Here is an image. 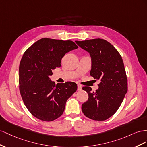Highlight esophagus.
<instances>
[{"mask_svg": "<svg viewBox=\"0 0 147 147\" xmlns=\"http://www.w3.org/2000/svg\"><path fill=\"white\" fill-rule=\"evenodd\" d=\"M78 90H82V86L80 84H78Z\"/></svg>", "mask_w": 147, "mask_h": 147, "instance_id": "34e87169", "label": "esophagus"}]
</instances>
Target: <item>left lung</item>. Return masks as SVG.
Masks as SVG:
<instances>
[{
  "instance_id": "left-lung-1",
  "label": "left lung",
  "mask_w": 147,
  "mask_h": 147,
  "mask_svg": "<svg viewBox=\"0 0 147 147\" xmlns=\"http://www.w3.org/2000/svg\"><path fill=\"white\" fill-rule=\"evenodd\" d=\"M75 42L90 54V76L100 80L95 92H91L90 87H82L89 98L82 105V111L91 119L105 121L118 110L127 92V79L122 57L114 46L104 39Z\"/></svg>"
}]
</instances>
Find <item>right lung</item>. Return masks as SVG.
Returning a JSON list of instances; mask_svg holds the SVG:
<instances>
[{"instance_id": "1", "label": "right lung", "mask_w": 147, "mask_h": 147, "mask_svg": "<svg viewBox=\"0 0 147 147\" xmlns=\"http://www.w3.org/2000/svg\"><path fill=\"white\" fill-rule=\"evenodd\" d=\"M71 40L42 38L23 54L19 67L20 91L28 110L37 119L52 121L63 113L68 100L77 90L73 82L55 85L50 76L61 66L66 53L78 49Z\"/></svg>"}]
</instances>
